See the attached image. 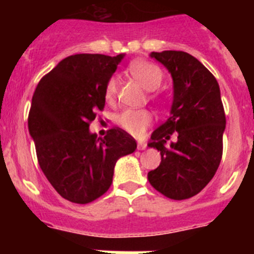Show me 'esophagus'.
Masks as SVG:
<instances>
[{
	"label": "esophagus",
	"instance_id": "obj_1",
	"mask_svg": "<svg viewBox=\"0 0 254 254\" xmlns=\"http://www.w3.org/2000/svg\"><path fill=\"white\" fill-rule=\"evenodd\" d=\"M146 142H143V141H138L137 142V149L138 150H145L146 149Z\"/></svg>",
	"mask_w": 254,
	"mask_h": 254
}]
</instances>
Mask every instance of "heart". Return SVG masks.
<instances>
[{
    "instance_id": "1",
    "label": "heart",
    "mask_w": 254,
    "mask_h": 254,
    "mask_svg": "<svg viewBox=\"0 0 254 254\" xmlns=\"http://www.w3.org/2000/svg\"><path fill=\"white\" fill-rule=\"evenodd\" d=\"M128 71L147 90H155L163 82L164 73L158 64L149 61H134L128 66ZM118 78L112 76L105 85V99L108 102L116 98ZM117 122L125 131L133 136H141L152 122V114L146 109H126L117 117Z\"/></svg>"
}]
</instances>
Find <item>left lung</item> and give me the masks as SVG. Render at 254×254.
Segmentation results:
<instances>
[{
	"instance_id": "1",
	"label": "left lung",
	"mask_w": 254,
	"mask_h": 254,
	"mask_svg": "<svg viewBox=\"0 0 254 254\" xmlns=\"http://www.w3.org/2000/svg\"><path fill=\"white\" fill-rule=\"evenodd\" d=\"M173 78L170 117L147 143L160 151L161 163L147 173L150 185L168 198L186 199L199 193L223 156L225 112L214 75L193 56L182 51L151 52ZM176 132L177 141L166 145Z\"/></svg>"
}]
</instances>
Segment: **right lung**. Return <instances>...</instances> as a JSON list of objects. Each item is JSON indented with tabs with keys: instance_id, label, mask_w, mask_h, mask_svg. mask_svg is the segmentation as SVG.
<instances>
[{
	"instance_id": "add662e5",
	"label": "right lung",
	"mask_w": 254,
	"mask_h": 254,
	"mask_svg": "<svg viewBox=\"0 0 254 254\" xmlns=\"http://www.w3.org/2000/svg\"><path fill=\"white\" fill-rule=\"evenodd\" d=\"M125 55H73L42 77L31 99L28 127L40 169L73 203L93 202L109 190L117 160L137 143L113 127L104 137L89 129L105 105V85Z\"/></svg>"
}]
</instances>
